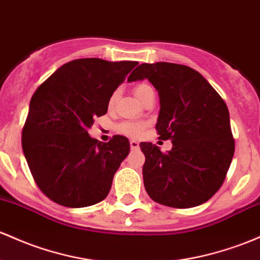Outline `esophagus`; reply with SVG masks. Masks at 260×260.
I'll return each instance as SVG.
<instances>
[{
  "label": "esophagus",
  "instance_id": "1",
  "mask_svg": "<svg viewBox=\"0 0 260 260\" xmlns=\"http://www.w3.org/2000/svg\"><path fill=\"white\" fill-rule=\"evenodd\" d=\"M129 145H131V149H132V150H136V149H138V148H139L138 141H136V139H131Z\"/></svg>",
  "mask_w": 260,
  "mask_h": 260
}]
</instances>
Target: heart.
Segmentation results:
<instances>
[{
	"label": "heart",
	"instance_id": "b5f03b06",
	"mask_svg": "<svg viewBox=\"0 0 260 260\" xmlns=\"http://www.w3.org/2000/svg\"><path fill=\"white\" fill-rule=\"evenodd\" d=\"M150 90H152V87H150L149 85L139 84L137 85L133 91H135L136 98L141 101V99ZM116 98H117V93H113V95L111 96L110 106H112V105L115 104ZM144 128H145V124L141 123V122H122V123L117 125V131H118L119 133H123V135H127V136H139L142 132H143Z\"/></svg>",
	"mask_w": 260,
	"mask_h": 260
}]
</instances>
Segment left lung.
I'll use <instances>...</instances> for the list:
<instances>
[{
	"label": "left lung",
	"mask_w": 260,
	"mask_h": 260,
	"mask_svg": "<svg viewBox=\"0 0 260 260\" xmlns=\"http://www.w3.org/2000/svg\"><path fill=\"white\" fill-rule=\"evenodd\" d=\"M144 79L159 95V138L173 143L167 153L155 144H139L145 155V191L165 206H199L223 184L235 154L228 108L209 81L185 65L145 62L128 81Z\"/></svg>",
	"instance_id": "1"
}]
</instances>
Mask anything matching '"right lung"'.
<instances>
[{
	"label": "right lung",
	"mask_w": 260,
	"mask_h": 260,
	"mask_svg": "<svg viewBox=\"0 0 260 260\" xmlns=\"http://www.w3.org/2000/svg\"><path fill=\"white\" fill-rule=\"evenodd\" d=\"M137 61L76 59L37 88L22 131V148L43 192L65 207H86L106 199L113 176L131 150L115 136L91 138L95 117L106 115L116 88Z\"/></svg>",
	"instance_id": "add662e5"
}]
</instances>
